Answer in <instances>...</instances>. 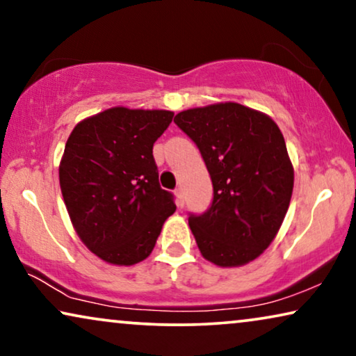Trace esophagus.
<instances>
[{"label":"esophagus","mask_w":356,"mask_h":356,"mask_svg":"<svg viewBox=\"0 0 356 356\" xmlns=\"http://www.w3.org/2000/svg\"><path fill=\"white\" fill-rule=\"evenodd\" d=\"M175 194H177V206L178 207H183L184 206V196H183V189L178 188L177 191H175Z\"/></svg>","instance_id":"esophagus-1"}]
</instances>
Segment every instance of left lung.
Returning <instances> with one entry per match:
<instances>
[{
    "mask_svg": "<svg viewBox=\"0 0 356 356\" xmlns=\"http://www.w3.org/2000/svg\"><path fill=\"white\" fill-rule=\"evenodd\" d=\"M175 123L196 143L213 186L207 212L188 218L199 251L218 267L254 261L279 233L293 193L279 126L235 102L179 111Z\"/></svg>",
    "mask_w": 356,
    "mask_h": 356,
    "instance_id": "left-lung-1",
    "label": "left lung"
}]
</instances>
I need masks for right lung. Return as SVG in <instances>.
I'll return each mask as SVG.
<instances>
[{"mask_svg":"<svg viewBox=\"0 0 356 356\" xmlns=\"http://www.w3.org/2000/svg\"><path fill=\"white\" fill-rule=\"evenodd\" d=\"M172 120L173 111L113 106L79 121L67 138L63 199L77 236L108 264L144 261L177 211L152 155Z\"/></svg>","mask_w":356,"mask_h":356,"instance_id":"obj_1","label":"right lung"}]
</instances>
